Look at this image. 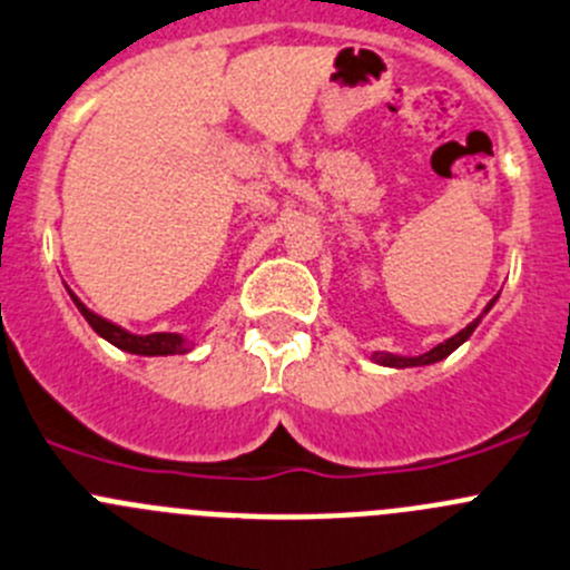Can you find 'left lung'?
<instances>
[{
	"label": "left lung",
	"mask_w": 570,
	"mask_h": 570,
	"mask_svg": "<svg viewBox=\"0 0 570 570\" xmlns=\"http://www.w3.org/2000/svg\"><path fill=\"white\" fill-rule=\"evenodd\" d=\"M493 303L495 301H490V306H493ZM488 308H484V312H488ZM479 320H482V317H476L471 325H468V328H462L460 334H454V336H451V340L440 342L438 347H432V351L423 353V356H412V358H409V356H392V353H375L373 358L379 364H386V367H417V364H434V362H440V358L449 356V353H454L456 347H460L462 342H465L468 336H471L473 331H476Z\"/></svg>",
	"instance_id": "1"
}]
</instances>
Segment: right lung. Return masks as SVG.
<instances>
[{"label":"right lung","instance_id":"1","mask_svg":"<svg viewBox=\"0 0 570 570\" xmlns=\"http://www.w3.org/2000/svg\"><path fill=\"white\" fill-rule=\"evenodd\" d=\"M71 301H75V306L80 308L82 317L88 320V325H91L99 336H105V340L114 342L116 347H121V351L138 353V356H173V353L189 351V345L184 342V336H178V334H147V336L130 334V331L119 328V325L110 323V320L94 314L91 308L82 306L75 295H71Z\"/></svg>","mask_w":570,"mask_h":570}]
</instances>
